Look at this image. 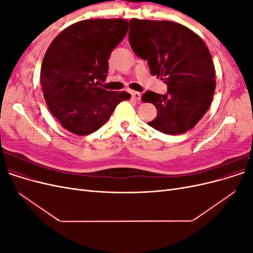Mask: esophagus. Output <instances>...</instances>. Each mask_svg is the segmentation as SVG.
Listing matches in <instances>:
<instances>
[{"label": "esophagus", "instance_id": "obj_1", "mask_svg": "<svg viewBox=\"0 0 253 253\" xmlns=\"http://www.w3.org/2000/svg\"><path fill=\"white\" fill-rule=\"evenodd\" d=\"M131 95H132V99L136 101H140V98H141V94L138 93V91H131Z\"/></svg>", "mask_w": 253, "mask_h": 253}]
</instances>
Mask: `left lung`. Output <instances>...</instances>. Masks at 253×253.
Returning <instances> with one entry per match:
<instances>
[{
    "instance_id": "left-lung-1",
    "label": "left lung",
    "mask_w": 253,
    "mask_h": 253,
    "mask_svg": "<svg viewBox=\"0 0 253 253\" xmlns=\"http://www.w3.org/2000/svg\"><path fill=\"white\" fill-rule=\"evenodd\" d=\"M128 40L150 72L165 80L168 93L148 90L143 102L156 106L157 117L148 125L164 134H182L200 121L215 90V68L202 38L171 21L132 19Z\"/></svg>"
}]
</instances>
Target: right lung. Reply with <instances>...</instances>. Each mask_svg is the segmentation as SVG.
<instances>
[{
	"label": "right lung",
	"mask_w": 253,
	"mask_h": 253,
	"mask_svg": "<svg viewBox=\"0 0 253 253\" xmlns=\"http://www.w3.org/2000/svg\"><path fill=\"white\" fill-rule=\"evenodd\" d=\"M124 19L83 20L63 29L47 48L40 82L49 111L67 131L96 132L115 108L131 98L126 91L101 86L112 50L127 33Z\"/></svg>",
	"instance_id": "1"
}]
</instances>
